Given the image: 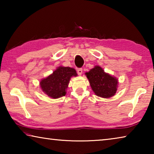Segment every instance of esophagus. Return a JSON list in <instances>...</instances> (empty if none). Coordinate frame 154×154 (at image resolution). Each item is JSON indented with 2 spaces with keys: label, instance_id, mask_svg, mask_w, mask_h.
<instances>
[{
  "label": "esophagus",
  "instance_id": "34e87169",
  "mask_svg": "<svg viewBox=\"0 0 154 154\" xmlns=\"http://www.w3.org/2000/svg\"><path fill=\"white\" fill-rule=\"evenodd\" d=\"M77 74H78V75H82V72H83V70H82V68H79V69H77Z\"/></svg>",
  "mask_w": 154,
  "mask_h": 154
}]
</instances>
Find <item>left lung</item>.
Wrapping results in <instances>:
<instances>
[{"instance_id":"obj_1","label":"left lung","mask_w":154,"mask_h":154,"mask_svg":"<svg viewBox=\"0 0 154 154\" xmlns=\"http://www.w3.org/2000/svg\"><path fill=\"white\" fill-rule=\"evenodd\" d=\"M93 92L102 98H110L116 94L118 80L104 71L99 66H95L85 72Z\"/></svg>"}]
</instances>
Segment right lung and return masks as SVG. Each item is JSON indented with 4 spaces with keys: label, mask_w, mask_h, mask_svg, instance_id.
Segmentation results:
<instances>
[{
    "label": "right lung",
    "mask_w": 154,
    "mask_h": 154,
    "mask_svg": "<svg viewBox=\"0 0 154 154\" xmlns=\"http://www.w3.org/2000/svg\"><path fill=\"white\" fill-rule=\"evenodd\" d=\"M77 72L70 67L59 66L49 75L40 82V86L43 92L52 98H58L66 95L71 77H77Z\"/></svg>",
    "instance_id": "obj_1"
}]
</instances>
